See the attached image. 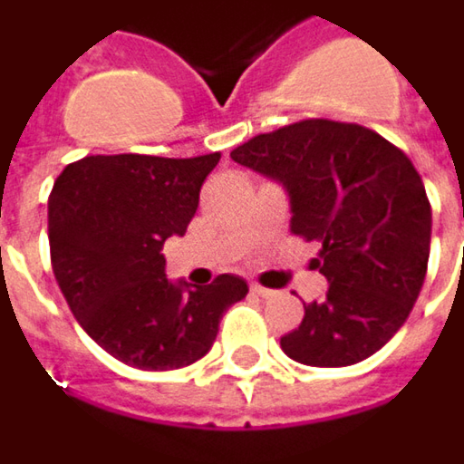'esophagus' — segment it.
<instances>
[{"label": "esophagus", "mask_w": 464, "mask_h": 464, "mask_svg": "<svg viewBox=\"0 0 464 464\" xmlns=\"http://www.w3.org/2000/svg\"><path fill=\"white\" fill-rule=\"evenodd\" d=\"M251 291H254L256 296H264V299H268V296H274V291L266 286H258V284H251Z\"/></svg>", "instance_id": "1"}]
</instances>
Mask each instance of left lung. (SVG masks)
<instances>
[{
    "label": "left lung",
    "mask_w": 464,
    "mask_h": 464,
    "mask_svg": "<svg viewBox=\"0 0 464 464\" xmlns=\"http://www.w3.org/2000/svg\"><path fill=\"white\" fill-rule=\"evenodd\" d=\"M231 158L284 186L291 233L322 241L311 266L329 291L281 336L286 356L349 367L379 352L407 322L430 258L432 210L412 160L379 132L334 120L256 135Z\"/></svg>",
    "instance_id": "left-lung-1"
}]
</instances>
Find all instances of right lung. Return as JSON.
I'll return each instance as SVG.
<instances>
[{
  "label": "right lung",
  "mask_w": 464,
  "mask_h": 464,
  "mask_svg": "<svg viewBox=\"0 0 464 464\" xmlns=\"http://www.w3.org/2000/svg\"><path fill=\"white\" fill-rule=\"evenodd\" d=\"M218 160L221 153L87 155L54 180V278L90 339L128 367L168 372L198 362L226 309L248 294L233 274L208 286L165 276L163 243L186 233Z\"/></svg>",
  "instance_id": "add662e5"
}]
</instances>
